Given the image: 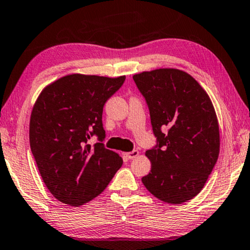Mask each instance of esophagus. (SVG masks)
Segmentation results:
<instances>
[{
  "label": "esophagus",
  "mask_w": 250,
  "mask_h": 250,
  "mask_svg": "<svg viewBox=\"0 0 250 250\" xmlns=\"http://www.w3.org/2000/svg\"><path fill=\"white\" fill-rule=\"evenodd\" d=\"M138 155H140V152L136 151V149H135V151H132V152H128V153H126V156H127L129 160L136 159V157H137Z\"/></svg>",
  "instance_id": "34e87169"
}]
</instances>
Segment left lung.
Masks as SVG:
<instances>
[{
	"mask_svg": "<svg viewBox=\"0 0 250 250\" xmlns=\"http://www.w3.org/2000/svg\"><path fill=\"white\" fill-rule=\"evenodd\" d=\"M146 99L157 147L147 149L151 172L142 178L159 200L180 205L205 187L220 151L212 102L188 72L160 68L133 76Z\"/></svg>",
	"mask_w": 250,
	"mask_h": 250,
	"instance_id": "8db88e82",
	"label": "left lung"
}]
</instances>
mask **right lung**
<instances>
[{
    "instance_id": "obj_1",
    "label": "right lung",
    "mask_w": 250,
    "mask_h": 250,
    "mask_svg": "<svg viewBox=\"0 0 250 250\" xmlns=\"http://www.w3.org/2000/svg\"><path fill=\"white\" fill-rule=\"evenodd\" d=\"M125 76L71 74L45 86L30 117V146L48 190L60 202L79 207L97 197L122 167V157L87 144L105 138L103 108Z\"/></svg>"
}]
</instances>
